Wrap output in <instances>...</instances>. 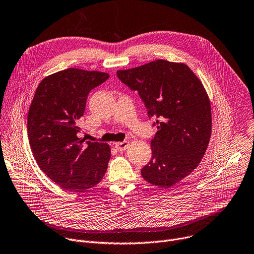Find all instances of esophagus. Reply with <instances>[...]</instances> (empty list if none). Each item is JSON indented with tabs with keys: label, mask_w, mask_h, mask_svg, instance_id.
I'll return each instance as SVG.
<instances>
[{
	"label": "esophagus",
	"mask_w": 254,
	"mask_h": 254,
	"mask_svg": "<svg viewBox=\"0 0 254 254\" xmlns=\"http://www.w3.org/2000/svg\"><path fill=\"white\" fill-rule=\"evenodd\" d=\"M129 146V143L127 141H124V142H118L115 144V148L118 150V151H124L126 150L127 148H128Z\"/></svg>",
	"instance_id": "obj_1"
}]
</instances>
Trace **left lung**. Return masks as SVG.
<instances>
[{"mask_svg":"<svg viewBox=\"0 0 254 254\" xmlns=\"http://www.w3.org/2000/svg\"><path fill=\"white\" fill-rule=\"evenodd\" d=\"M116 74L138 92L158 129L141 175L152 185L172 187L199 165L210 140L211 108L203 84L187 65L167 60Z\"/></svg>","mask_w":254,"mask_h":254,"instance_id":"8db88e82","label":"left lung"}]
</instances>
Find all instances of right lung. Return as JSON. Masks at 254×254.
<instances>
[{
	"instance_id": "obj_1",
	"label": "right lung",
	"mask_w": 254,
	"mask_h": 254,
	"mask_svg": "<svg viewBox=\"0 0 254 254\" xmlns=\"http://www.w3.org/2000/svg\"><path fill=\"white\" fill-rule=\"evenodd\" d=\"M108 73L68 68L45 77L27 115L31 151L41 170L64 190L83 192L103 179L110 159L105 143L78 138L89 93Z\"/></svg>"
}]
</instances>
